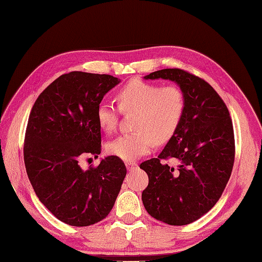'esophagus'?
<instances>
[{"mask_svg": "<svg viewBox=\"0 0 262 262\" xmlns=\"http://www.w3.org/2000/svg\"><path fill=\"white\" fill-rule=\"evenodd\" d=\"M125 166H126L127 170L132 171V170L136 169V167L138 166V164H137L136 162H126V163H125Z\"/></svg>", "mask_w": 262, "mask_h": 262, "instance_id": "obj_1", "label": "esophagus"}]
</instances>
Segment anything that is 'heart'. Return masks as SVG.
Returning a JSON list of instances; mask_svg holds the SVG:
<instances>
[{
    "label": "heart",
    "mask_w": 262,
    "mask_h": 262,
    "mask_svg": "<svg viewBox=\"0 0 262 262\" xmlns=\"http://www.w3.org/2000/svg\"><path fill=\"white\" fill-rule=\"evenodd\" d=\"M120 110L136 112L133 131L118 136L106 146L111 155L123 161H135L149 152L156 144L169 141L180 125L185 111V99L176 86L162 88L155 83L133 80L116 93ZM98 125L111 133L118 121V110L111 102L102 101L96 112Z\"/></svg>",
    "instance_id": "heart-1"
}]
</instances>
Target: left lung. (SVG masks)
<instances>
[{
    "instance_id": "left-lung-1",
    "label": "left lung",
    "mask_w": 262,
    "mask_h": 262,
    "mask_svg": "<svg viewBox=\"0 0 262 262\" xmlns=\"http://www.w3.org/2000/svg\"><path fill=\"white\" fill-rule=\"evenodd\" d=\"M160 78L180 88L185 111L159 157L140 164L149 179L141 199L152 218L184 226L208 213L229 180L235 157L233 123L223 99L204 80L178 68L144 76ZM169 157L177 160V169L161 162Z\"/></svg>"
}]
</instances>
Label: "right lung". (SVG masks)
I'll list each match as a JSON object with an SVG mask.
<instances>
[{
	"instance_id": "1",
	"label": "right lung",
	"mask_w": 262,
	"mask_h": 262,
	"mask_svg": "<svg viewBox=\"0 0 262 262\" xmlns=\"http://www.w3.org/2000/svg\"><path fill=\"white\" fill-rule=\"evenodd\" d=\"M120 78L84 72L59 76L32 108L25 136L28 179L42 204L62 223L85 227L105 219L126 174L121 159L107 156L83 170L80 161L98 157L101 131L97 107Z\"/></svg>"
}]
</instances>
